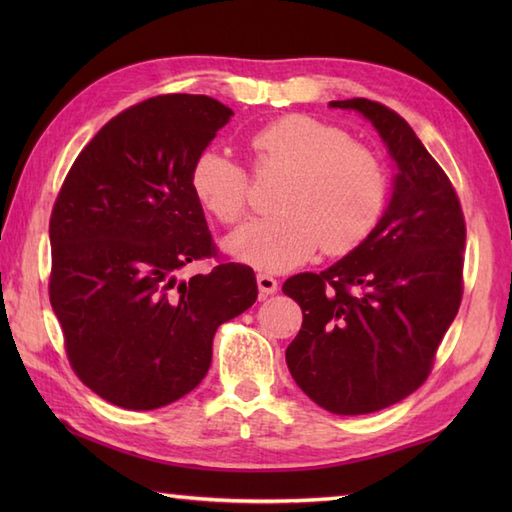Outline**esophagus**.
<instances>
[{"label": "esophagus", "mask_w": 512, "mask_h": 512, "mask_svg": "<svg viewBox=\"0 0 512 512\" xmlns=\"http://www.w3.org/2000/svg\"><path fill=\"white\" fill-rule=\"evenodd\" d=\"M257 286H259V297H268V295H275V292L279 290V281L268 275V273H259L257 275Z\"/></svg>", "instance_id": "obj_1"}]
</instances>
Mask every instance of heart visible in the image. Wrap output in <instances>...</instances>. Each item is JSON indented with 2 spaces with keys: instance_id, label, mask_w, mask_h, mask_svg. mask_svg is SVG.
I'll return each mask as SVG.
<instances>
[{
  "instance_id": "1",
  "label": "heart",
  "mask_w": 512,
  "mask_h": 512,
  "mask_svg": "<svg viewBox=\"0 0 512 512\" xmlns=\"http://www.w3.org/2000/svg\"><path fill=\"white\" fill-rule=\"evenodd\" d=\"M255 167L286 173L275 209L226 237V250L259 270L295 268L323 246L347 255L374 233L387 204V176L372 149L319 118L290 114L250 138ZM189 184L206 211L237 224L248 211V171L224 151L195 156Z\"/></svg>"
}]
</instances>
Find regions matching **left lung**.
I'll return each instance as SVG.
<instances>
[{"label": "left lung", "mask_w": 512, "mask_h": 512, "mask_svg": "<svg viewBox=\"0 0 512 512\" xmlns=\"http://www.w3.org/2000/svg\"><path fill=\"white\" fill-rule=\"evenodd\" d=\"M330 107L372 121L398 173L361 246L321 273L286 279L281 290L303 312L286 363L319 407L361 416L396 405L431 374L462 301L466 224L447 173L405 118L367 99Z\"/></svg>", "instance_id": "1"}]
</instances>
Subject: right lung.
I'll list each match as a JSON object with an SVG mask.
<instances>
[{
	"label": "right lung",
	"instance_id": "1",
	"mask_svg": "<svg viewBox=\"0 0 512 512\" xmlns=\"http://www.w3.org/2000/svg\"><path fill=\"white\" fill-rule=\"evenodd\" d=\"M233 110L202 94L127 107L74 160L50 215V303L65 354L94 394L149 411L189 394L209 372L213 336L253 306V268L217 262L189 184L195 156Z\"/></svg>",
	"mask_w": 512,
	"mask_h": 512
}]
</instances>
